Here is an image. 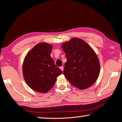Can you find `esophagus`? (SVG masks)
I'll return each instance as SVG.
<instances>
[{
    "label": "esophagus",
    "mask_w": 122,
    "mask_h": 122,
    "mask_svg": "<svg viewBox=\"0 0 122 122\" xmlns=\"http://www.w3.org/2000/svg\"><path fill=\"white\" fill-rule=\"evenodd\" d=\"M60 69H61V70L62 71H64V67H62V66H61V67H60Z\"/></svg>",
    "instance_id": "34e87169"
}]
</instances>
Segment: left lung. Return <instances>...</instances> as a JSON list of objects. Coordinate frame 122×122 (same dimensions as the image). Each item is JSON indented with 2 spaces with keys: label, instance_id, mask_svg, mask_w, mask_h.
Masks as SVG:
<instances>
[{
  "label": "left lung",
  "instance_id": "obj_1",
  "mask_svg": "<svg viewBox=\"0 0 122 122\" xmlns=\"http://www.w3.org/2000/svg\"><path fill=\"white\" fill-rule=\"evenodd\" d=\"M67 62L63 74L74 86L82 90L90 87L97 80L100 65L96 53L84 41L73 38L62 44Z\"/></svg>",
  "mask_w": 122,
  "mask_h": 122
}]
</instances>
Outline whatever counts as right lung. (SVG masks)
<instances>
[{"label":"right lung","mask_w":122,"mask_h":122,"mask_svg":"<svg viewBox=\"0 0 122 122\" xmlns=\"http://www.w3.org/2000/svg\"><path fill=\"white\" fill-rule=\"evenodd\" d=\"M52 45L45 42L36 44L26 55L22 72L26 83L34 91L46 93L62 74L50 56Z\"/></svg>","instance_id":"right-lung-1"}]
</instances>
